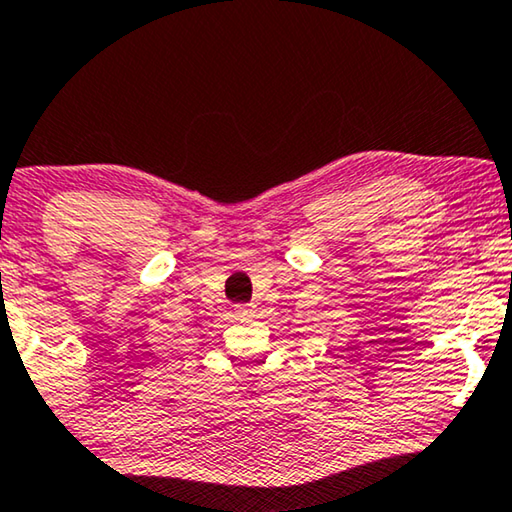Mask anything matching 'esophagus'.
Listing matches in <instances>:
<instances>
[{
  "instance_id": "1",
  "label": "esophagus",
  "mask_w": 512,
  "mask_h": 512,
  "mask_svg": "<svg viewBox=\"0 0 512 512\" xmlns=\"http://www.w3.org/2000/svg\"><path fill=\"white\" fill-rule=\"evenodd\" d=\"M250 311H253V308H250V306H236V308H234L236 315H248Z\"/></svg>"
}]
</instances>
